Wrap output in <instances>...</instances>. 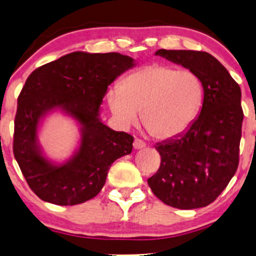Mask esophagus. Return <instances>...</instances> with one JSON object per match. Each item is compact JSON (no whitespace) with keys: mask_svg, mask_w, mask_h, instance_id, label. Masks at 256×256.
Instances as JSON below:
<instances>
[{"mask_svg":"<svg viewBox=\"0 0 256 256\" xmlns=\"http://www.w3.org/2000/svg\"><path fill=\"white\" fill-rule=\"evenodd\" d=\"M134 148L135 149H142V148H144L146 146V142L143 141V140H140V138H135V141H134Z\"/></svg>","mask_w":256,"mask_h":256,"instance_id":"obj_1","label":"esophagus"}]
</instances>
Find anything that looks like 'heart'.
I'll use <instances>...</instances> for the list:
<instances>
[{
    "mask_svg": "<svg viewBox=\"0 0 256 256\" xmlns=\"http://www.w3.org/2000/svg\"><path fill=\"white\" fill-rule=\"evenodd\" d=\"M110 110L124 127L142 121L158 140L180 135L197 118L204 101V87L190 70L162 64L146 65L126 76L118 88L107 94Z\"/></svg>",
    "mask_w": 256,
    "mask_h": 256,
    "instance_id": "obj_1",
    "label": "heart"
}]
</instances>
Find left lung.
Masks as SVG:
<instances>
[{
    "instance_id": "1",
    "label": "left lung",
    "mask_w": 256,
    "mask_h": 256,
    "mask_svg": "<svg viewBox=\"0 0 256 256\" xmlns=\"http://www.w3.org/2000/svg\"><path fill=\"white\" fill-rule=\"evenodd\" d=\"M155 54L194 72L204 87V101L184 134L155 146L160 166L148 184L164 204L180 210L204 208L225 190L239 166L240 86L208 52L160 48Z\"/></svg>"
}]
</instances>
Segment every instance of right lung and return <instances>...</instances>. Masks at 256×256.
Here are the masks:
<instances>
[{
  "label": "right lung",
  "instance_id": "1",
  "mask_svg": "<svg viewBox=\"0 0 256 256\" xmlns=\"http://www.w3.org/2000/svg\"><path fill=\"white\" fill-rule=\"evenodd\" d=\"M134 66L116 52H72L34 70L18 99L14 128V156L28 185L42 200L68 206L96 197L106 183L114 160L132 152L134 138L115 132L99 118L107 87ZM62 108L82 124V143L76 156L52 166L40 155L36 128L40 118Z\"/></svg>",
  "mask_w": 256,
  "mask_h": 256
}]
</instances>
